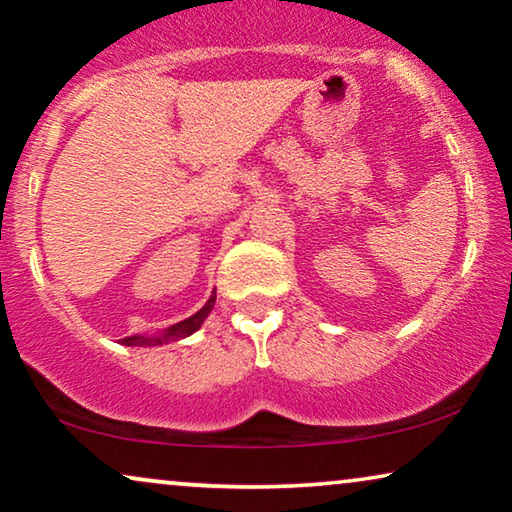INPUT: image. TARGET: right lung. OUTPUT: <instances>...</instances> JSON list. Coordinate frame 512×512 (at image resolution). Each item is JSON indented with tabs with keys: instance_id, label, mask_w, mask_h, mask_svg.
Wrapping results in <instances>:
<instances>
[{
	"instance_id": "add662e5",
	"label": "right lung",
	"mask_w": 512,
	"mask_h": 512,
	"mask_svg": "<svg viewBox=\"0 0 512 512\" xmlns=\"http://www.w3.org/2000/svg\"><path fill=\"white\" fill-rule=\"evenodd\" d=\"M214 300H217V293H212L210 300H207L205 305H203V309H198L194 316H189V318H184V321H180V323L170 325V328L161 332V335H154V337H143V335L124 337L122 344L124 346H159V344L177 342V339H184V337L194 335V332L203 325L207 314H210V311H212Z\"/></svg>"
}]
</instances>
